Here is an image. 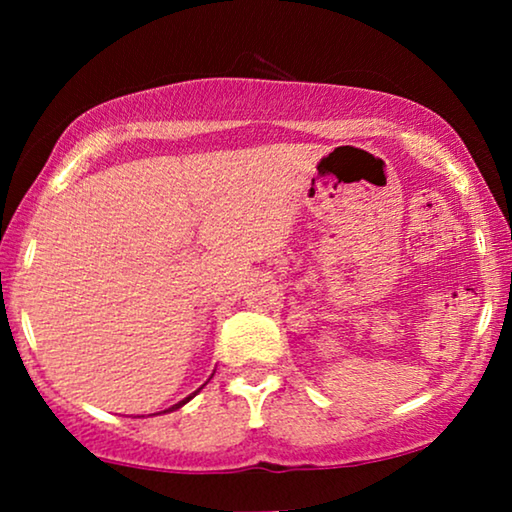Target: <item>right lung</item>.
Returning <instances> with one entry per match:
<instances>
[{"label": "right lung", "mask_w": 512, "mask_h": 512, "mask_svg": "<svg viewBox=\"0 0 512 512\" xmlns=\"http://www.w3.org/2000/svg\"><path fill=\"white\" fill-rule=\"evenodd\" d=\"M202 387H205V384H202ZM202 387H200V389H202ZM200 389H198V391H200ZM198 391H195V394H198ZM195 394H191V396H186V398H184V401H179L177 405H172V408H167V410H163V412H172V410H179V408H181V405H186L188 401H191V398H193Z\"/></svg>", "instance_id": "obj_1"}]
</instances>
